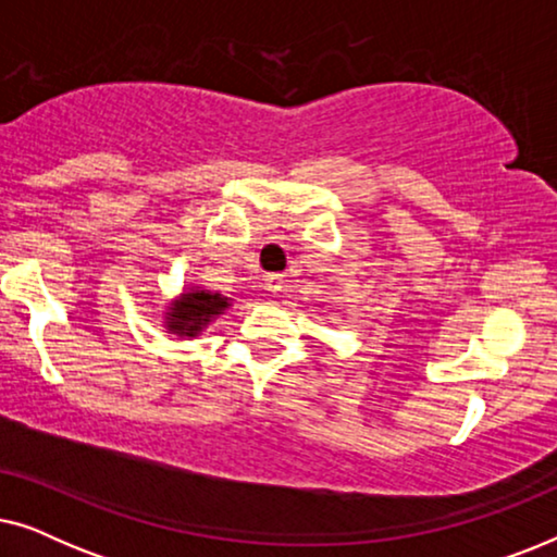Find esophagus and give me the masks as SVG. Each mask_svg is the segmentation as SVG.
Returning a JSON list of instances; mask_svg holds the SVG:
<instances>
[{
  "instance_id": "1",
  "label": "esophagus",
  "mask_w": 557,
  "mask_h": 557,
  "mask_svg": "<svg viewBox=\"0 0 557 557\" xmlns=\"http://www.w3.org/2000/svg\"><path fill=\"white\" fill-rule=\"evenodd\" d=\"M263 284H265V292L278 294L281 288H284V276H281V273H269V276L263 278Z\"/></svg>"
}]
</instances>
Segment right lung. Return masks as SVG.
<instances>
[{"label":"right lung","mask_w":557,"mask_h":557,"mask_svg":"<svg viewBox=\"0 0 557 557\" xmlns=\"http://www.w3.org/2000/svg\"><path fill=\"white\" fill-rule=\"evenodd\" d=\"M231 307L233 299L227 296L210 292L202 284H187L182 294L164 307L162 326L166 334H174L180 339H195Z\"/></svg>","instance_id":"1"}]
</instances>
